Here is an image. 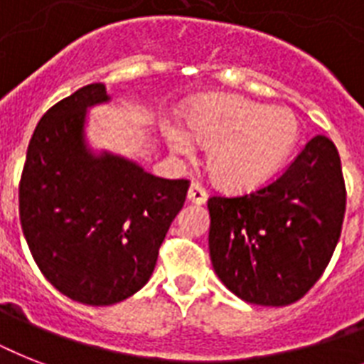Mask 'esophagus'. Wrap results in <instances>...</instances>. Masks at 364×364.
Returning a JSON list of instances; mask_svg holds the SVG:
<instances>
[{
	"instance_id": "obj_1",
	"label": "esophagus",
	"mask_w": 364,
	"mask_h": 364,
	"mask_svg": "<svg viewBox=\"0 0 364 364\" xmlns=\"http://www.w3.org/2000/svg\"><path fill=\"white\" fill-rule=\"evenodd\" d=\"M188 202H193V204H204L205 200H208V193H205V188L200 185V183H193L191 187H188L187 193Z\"/></svg>"
}]
</instances>
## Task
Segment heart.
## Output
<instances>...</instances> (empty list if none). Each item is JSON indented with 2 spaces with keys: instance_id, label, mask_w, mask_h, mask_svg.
<instances>
[{
  "instance_id": "b5f03b06",
  "label": "heart",
  "mask_w": 364,
  "mask_h": 364,
  "mask_svg": "<svg viewBox=\"0 0 364 364\" xmlns=\"http://www.w3.org/2000/svg\"><path fill=\"white\" fill-rule=\"evenodd\" d=\"M187 126L200 145L210 147L211 176L230 191H251L268 181L300 136V122L291 109L240 96L200 100L187 113ZM162 136L176 154H193V139L179 124H164Z\"/></svg>"
}]
</instances>
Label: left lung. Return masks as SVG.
I'll return each instance as SVG.
<instances>
[{
    "instance_id": "8db88e82",
    "label": "left lung",
    "mask_w": 364,
    "mask_h": 364,
    "mask_svg": "<svg viewBox=\"0 0 364 364\" xmlns=\"http://www.w3.org/2000/svg\"><path fill=\"white\" fill-rule=\"evenodd\" d=\"M213 270L236 296L287 306L321 277L342 232L346 185L338 151L311 137L287 170L251 194L208 200Z\"/></svg>"
}]
</instances>
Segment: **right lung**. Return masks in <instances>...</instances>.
<instances>
[{
  "instance_id": "obj_1",
  "label": "right lung",
  "mask_w": 364,
  "mask_h": 364,
  "mask_svg": "<svg viewBox=\"0 0 364 364\" xmlns=\"http://www.w3.org/2000/svg\"><path fill=\"white\" fill-rule=\"evenodd\" d=\"M104 82L79 88L41 117L20 179V223L39 270L88 306L128 299L149 282L187 179H162L87 143V115L107 104Z\"/></svg>"
}]
</instances>
